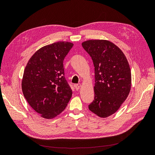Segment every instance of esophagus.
Masks as SVG:
<instances>
[{
  "instance_id": "esophagus-1",
  "label": "esophagus",
  "mask_w": 155,
  "mask_h": 155,
  "mask_svg": "<svg viewBox=\"0 0 155 155\" xmlns=\"http://www.w3.org/2000/svg\"><path fill=\"white\" fill-rule=\"evenodd\" d=\"M81 84L80 83H79V84H76V85H74V87H75V88H76V89L77 91H78L79 88H80V87H81Z\"/></svg>"
}]
</instances>
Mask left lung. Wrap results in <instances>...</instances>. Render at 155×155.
<instances>
[{
	"label": "left lung",
	"mask_w": 155,
	"mask_h": 155,
	"mask_svg": "<svg viewBox=\"0 0 155 155\" xmlns=\"http://www.w3.org/2000/svg\"><path fill=\"white\" fill-rule=\"evenodd\" d=\"M81 45L95 67L94 100L88 109L99 117L107 118L120 109L130 92L128 61L123 51L109 41L88 40Z\"/></svg>",
	"instance_id": "obj_1"
}]
</instances>
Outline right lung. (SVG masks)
<instances>
[{"instance_id":"add662e5","label":"right lung","mask_w":155,"mask_h":155,"mask_svg":"<svg viewBox=\"0 0 155 155\" xmlns=\"http://www.w3.org/2000/svg\"><path fill=\"white\" fill-rule=\"evenodd\" d=\"M74 44L59 41L41 48L29 59L22 79L26 101L41 117L52 119L65 109L72 91L64 75L63 60Z\"/></svg>"}]
</instances>
